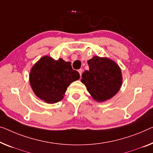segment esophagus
Here are the masks:
<instances>
[{"label": "esophagus", "instance_id": "esophagus-1", "mask_svg": "<svg viewBox=\"0 0 153 153\" xmlns=\"http://www.w3.org/2000/svg\"><path fill=\"white\" fill-rule=\"evenodd\" d=\"M82 71H83L82 69H79L78 70V72H79V76H80V77H81V76H82Z\"/></svg>", "mask_w": 153, "mask_h": 153}]
</instances>
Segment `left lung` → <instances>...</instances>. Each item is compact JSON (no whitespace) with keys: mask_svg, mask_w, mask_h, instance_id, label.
Here are the masks:
<instances>
[{"mask_svg":"<svg viewBox=\"0 0 153 153\" xmlns=\"http://www.w3.org/2000/svg\"><path fill=\"white\" fill-rule=\"evenodd\" d=\"M89 71H85L81 82L97 102L111 99L120 89L122 83L119 66L108 58L94 56L88 60Z\"/></svg>","mask_w":153,"mask_h":153,"instance_id":"left-lung-1","label":"left lung"}]
</instances>
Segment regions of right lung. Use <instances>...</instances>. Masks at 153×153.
<instances>
[{
  "mask_svg": "<svg viewBox=\"0 0 153 153\" xmlns=\"http://www.w3.org/2000/svg\"><path fill=\"white\" fill-rule=\"evenodd\" d=\"M79 78V74L72 69L71 62L62 58L55 60L45 56L31 68L29 82L36 96L48 104L62 100L67 87Z\"/></svg>",
  "mask_w": 153,
  "mask_h": 153,
  "instance_id": "add662e5",
  "label": "right lung"
}]
</instances>
